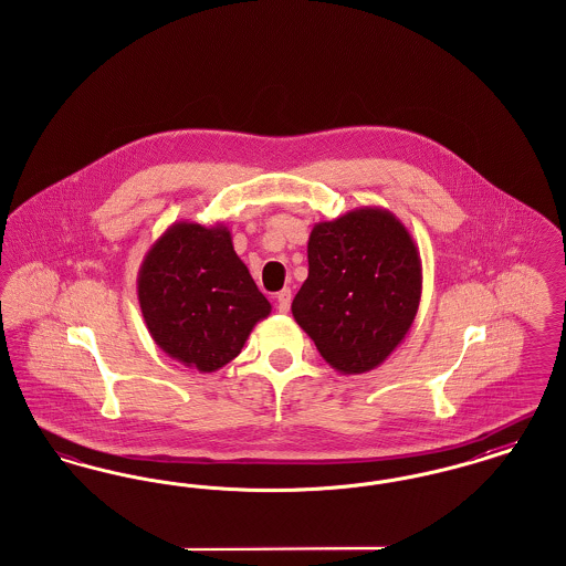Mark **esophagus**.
<instances>
[{
	"label": "esophagus",
	"mask_w": 566,
	"mask_h": 566,
	"mask_svg": "<svg viewBox=\"0 0 566 566\" xmlns=\"http://www.w3.org/2000/svg\"><path fill=\"white\" fill-rule=\"evenodd\" d=\"M291 289H284V291H280L277 295H275V303H277V310L282 312V314H286L289 310H291Z\"/></svg>",
	"instance_id": "1"
}]
</instances>
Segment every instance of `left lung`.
I'll list each match as a JSON object with an SVG mask.
<instances>
[{
  "mask_svg": "<svg viewBox=\"0 0 566 566\" xmlns=\"http://www.w3.org/2000/svg\"><path fill=\"white\" fill-rule=\"evenodd\" d=\"M307 280L293 301L296 324L344 376L367 374L401 346L422 296V261L403 222L363 206L316 222Z\"/></svg>",
  "mask_w": 566,
  "mask_h": 566,
  "instance_id": "1",
  "label": "left lung"
}]
</instances>
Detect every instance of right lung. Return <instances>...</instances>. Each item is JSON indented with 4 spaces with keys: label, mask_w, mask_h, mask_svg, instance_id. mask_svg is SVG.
<instances>
[{
    "label": "right lung",
    "mask_w": 566,
    "mask_h": 566,
    "mask_svg": "<svg viewBox=\"0 0 566 566\" xmlns=\"http://www.w3.org/2000/svg\"><path fill=\"white\" fill-rule=\"evenodd\" d=\"M137 301L155 344L201 374L231 363L271 314L222 222L169 224L144 254Z\"/></svg>",
    "instance_id": "1"
}]
</instances>
